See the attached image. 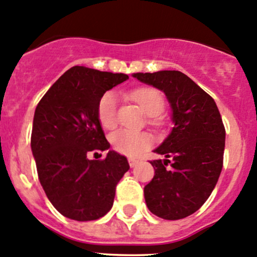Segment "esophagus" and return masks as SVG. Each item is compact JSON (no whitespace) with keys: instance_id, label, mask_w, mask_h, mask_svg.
I'll return each mask as SVG.
<instances>
[{"instance_id":"1","label":"esophagus","mask_w":257,"mask_h":257,"mask_svg":"<svg viewBox=\"0 0 257 257\" xmlns=\"http://www.w3.org/2000/svg\"><path fill=\"white\" fill-rule=\"evenodd\" d=\"M138 164H139V160H134V159H129V165H131V167H136Z\"/></svg>"}]
</instances>
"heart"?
<instances>
[{
	"instance_id": "obj_1",
	"label": "heart",
	"mask_w": 257,
	"mask_h": 257,
	"mask_svg": "<svg viewBox=\"0 0 257 257\" xmlns=\"http://www.w3.org/2000/svg\"><path fill=\"white\" fill-rule=\"evenodd\" d=\"M132 98L149 114V123L155 128H163L165 120L159 113L164 109V97L158 90L151 87H140L131 93ZM118 98L113 91H107L99 98L97 106V115L101 125L106 129H112L117 125ZM113 149L123 155L136 158L145 150L149 149L153 138L147 132L120 129L110 136Z\"/></svg>"
}]
</instances>
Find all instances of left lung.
Returning <instances> with one entry per match:
<instances>
[{
  "instance_id": "1",
  "label": "left lung",
  "mask_w": 257,
  "mask_h": 257,
  "mask_svg": "<svg viewBox=\"0 0 257 257\" xmlns=\"http://www.w3.org/2000/svg\"><path fill=\"white\" fill-rule=\"evenodd\" d=\"M142 82L164 91L172 107L175 126L155 153L153 180L144 187L151 213L167 220L193 214L214 190L223 169L225 128L214 99L176 70L138 72Z\"/></svg>"
}]
</instances>
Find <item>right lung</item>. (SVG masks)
<instances>
[{"label": "right lung", "mask_w": 257, "mask_h": 257, "mask_svg": "<svg viewBox=\"0 0 257 257\" xmlns=\"http://www.w3.org/2000/svg\"><path fill=\"white\" fill-rule=\"evenodd\" d=\"M125 74L74 66L60 76L36 108L31 147L40 185L55 209L70 219L103 217L113 206L115 187L129 170L125 156L109 148L97 115L106 91L128 80Z\"/></svg>", "instance_id": "1"}]
</instances>
